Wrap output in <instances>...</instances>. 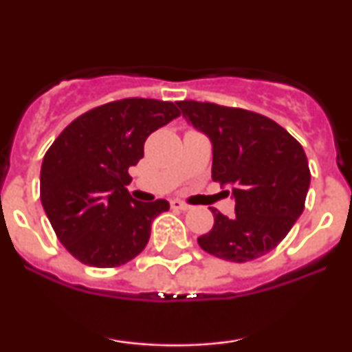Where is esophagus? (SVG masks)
I'll list each match as a JSON object with an SVG mask.
<instances>
[{"label":"esophagus","mask_w":352,"mask_h":352,"mask_svg":"<svg viewBox=\"0 0 352 352\" xmlns=\"http://www.w3.org/2000/svg\"><path fill=\"white\" fill-rule=\"evenodd\" d=\"M170 207L173 208V210H188L190 208V205H187V204H184V201H180V200H172L170 201Z\"/></svg>","instance_id":"obj_1"}]
</instances>
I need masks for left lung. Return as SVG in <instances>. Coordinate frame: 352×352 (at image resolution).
I'll return each mask as SVG.
<instances>
[{
    "mask_svg": "<svg viewBox=\"0 0 352 352\" xmlns=\"http://www.w3.org/2000/svg\"><path fill=\"white\" fill-rule=\"evenodd\" d=\"M182 114L213 145L212 179L232 187L235 215L212 208L201 250L235 263L280 245L305 210L311 172L301 144L268 117L240 107L179 100Z\"/></svg>",
    "mask_w": 352,
    "mask_h": 352,
    "instance_id": "1",
    "label": "left lung"
}]
</instances>
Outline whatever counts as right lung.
<instances>
[{"instance_id":"1","label":"right lung","mask_w":352,"mask_h":352,"mask_svg":"<svg viewBox=\"0 0 352 352\" xmlns=\"http://www.w3.org/2000/svg\"><path fill=\"white\" fill-rule=\"evenodd\" d=\"M180 116L173 102L127 98L84 112L60 132L41 165V204L56 236L80 263L116 268L151 238L167 200L132 199L129 167L147 137Z\"/></svg>"}]
</instances>
